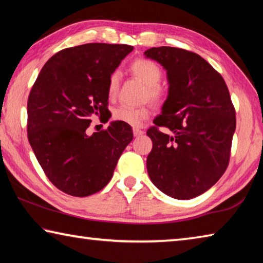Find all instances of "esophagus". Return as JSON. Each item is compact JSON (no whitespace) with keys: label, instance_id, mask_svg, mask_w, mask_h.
I'll return each instance as SVG.
<instances>
[{"label":"esophagus","instance_id":"34e87169","mask_svg":"<svg viewBox=\"0 0 263 263\" xmlns=\"http://www.w3.org/2000/svg\"><path fill=\"white\" fill-rule=\"evenodd\" d=\"M142 133H144V131L140 130V128H133V135H135V137H139Z\"/></svg>","mask_w":263,"mask_h":263}]
</instances>
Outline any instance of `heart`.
Returning <instances> with one entry per match:
<instances>
[{"instance_id": "1", "label": "heart", "mask_w": 263, "mask_h": 263, "mask_svg": "<svg viewBox=\"0 0 263 263\" xmlns=\"http://www.w3.org/2000/svg\"><path fill=\"white\" fill-rule=\"evenodd\" d=\"M131 73L141 82L147 86V99L157 104H161L167 99V89L164 88L160 81L162 79V70L154 61L145 58H139L135 60L130 66ZM121 75L119 72L115 70L110 74L108 79V95L109 97H115L117 95ZM115 121L127 124L130 126H139L151 116L149 106H130L121 105L114 111Z\"/></svg>"}]
</instances>
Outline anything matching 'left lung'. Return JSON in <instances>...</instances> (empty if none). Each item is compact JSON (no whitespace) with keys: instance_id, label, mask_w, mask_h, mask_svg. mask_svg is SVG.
<instances>
[{"instance_id":"1","label":"left lung","mask_w":263,"mask_h":263,"mask_svg":"<svg viewBox=\"0 0 263 263\" xmlns=\"http://www.w3.org/2000/svg\"><path fill=\"white\" fill-rule=\"evenodd\" d=\"M145 55L163 66L169 83L162 114L147 130L153 142L149 179L173 198H194L210 189L229 166L234 105L224 79L201 55L169 46L152 47Z\"/></svg>"}]
</instances>
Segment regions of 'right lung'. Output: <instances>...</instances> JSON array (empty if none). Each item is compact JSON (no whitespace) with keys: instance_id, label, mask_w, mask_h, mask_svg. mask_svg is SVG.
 <instances>
[{"instance_id":"obj_1","label":"right lung","mask_w":263,"mask_h":263,"mask_svg":"<svg viewBox=\"0 0 263 263\" xmlns=\"http://www.w3.org/2000/svg\"><path fill=\"white\" fill-rule=\"evenodd\" d=\"M132 50L104 43L65 48L31 89L28 139L47 179L66 194L86 197L103 189L132 140L131 126L118 121L86 132L92 118L109 119L108 79Z\"/></svg>"}]
</instances>
